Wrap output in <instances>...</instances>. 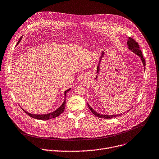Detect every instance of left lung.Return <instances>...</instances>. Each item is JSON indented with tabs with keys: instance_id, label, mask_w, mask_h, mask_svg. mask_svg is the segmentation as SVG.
<instances>
[{
	"instance_id": "8db88e82",
	"label": "left lung",
	"mask_w": 159,
	"mask_h": 159,
	"mask_svg": "<svg viewBox=\"0 0 159 159\" xmlns=\"http://www.w3.org/2000/svg\"><path fill=\"white\" fill-rule=\"evenodd\" d=\"M127 48L130 51H132L134 54H136L137 56H138L140 57V59H141V60L143 63V66H144V70H145V65H146L145 60V59H144V57H143V54H142V52L139 49V45H138V43L133 39H132L131 37H129L128 40L127 42ZM88 107L89 108L90 110L91 111V112L95 115V116H96L98 117H99V118L112 119V118H114V117L120 116V115H122L121 113L117 114V115H105V114L103 115V114H101V113H99L97 111H96L88 103ZM129 110H128L127 111V112H128L129 111Z\"/></svg>"
}]
</instances>
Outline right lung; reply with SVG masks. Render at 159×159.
<instances>
[{"mask_svg": "<svg viewBox=\"0 0 159 159\" xmlns=\"http://www.w3.org/2000/svg\"><path fill=\"white\" fill-rule=\"evenodd\" d=\"M22 37H21V38L20 39V40H18V42L17 43V45L19 44V43L20 42L21 40L22 39ZM71 89V88H69L67 90H66L64 93L65 94V100L63 101V103L61 104V105L57 108V110H56L55 111H52V112H51L49 113H47V114H32L29 112H27L26 110H25L24 109H23L22 108V110L26 113L28 114L29 116H30L32 118H34V119H39V120H49V119H53V118H56L57 117H58L59 115L62 113L63 111H64V110H65V104H66V93Z\"/></svg>", "mask_w": 159, "mask_h": 159, "instance_id": "add662e5", "label": "right lung"}]
</instances>
